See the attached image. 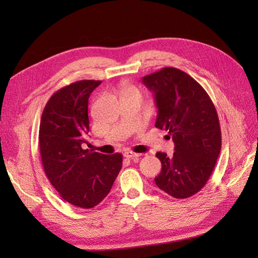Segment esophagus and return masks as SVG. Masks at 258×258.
I'll return each instance as SVG.
<instances>
[{
	"label": "esophagus",
	"instance_id": "obj_1",
	"mask_svg": "<svg viewBox=\"0 0 258 258\" xmlns=\"http://www.w3.org/2000/svg\"><path fill=\"white\" fill-rule=\"evenodd\" d=\"M124 156L126 157V158H138V157H140L141 156V154H139V153H134V152H132V151H126L125 153H124Z\"/></svg>",
	"mask_w": 258,
	"mask_h": 258
}]
</instances>
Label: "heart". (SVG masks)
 <instances>
[{
  "mask_svg": "<svg viewBox=\"0 0 258 258\" xmlns=\"http://www.w3.org/2000/svg\"><path fill=\"white\" fill-rule=\"evenodd\" d=\"M120 90H122L124 94H126V93H131V92H138V90H136L134 86L128 85L126 83H123L122 85H120Z\"/></svg>",
  "mask_w": 258,
  "mask_h": 258,
  "instance_id": "b5f03b06",
  "label": "heart"
}]
</instances>
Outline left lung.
I'll return each mask as SVG.
<instances>
[{"label":"left lung","mask_w":258,"mask_h":258,"mask_svg":"<svg viewBox=\"0 0 258 258\" xmlns=\"http://www.w3.org/2000/svg\"><path fill=\"white\" fill-rule=\"evenodd\" d=\"M154 93L155 126L168 131L174 154L156 153L162 171L157 187L175 199H187L204 187L222 146L220 120L205 90L183 71L164 68L142 79Z\"/></svg>","instance_id":"obj_1"}]
</instances>
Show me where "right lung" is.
I'll return each mask as SVG.
<instances>
[{
    "label": "right lung",
    "instance_id": "1",
    "mask_svg": "<svg viewBox=\"0 0 258 258\" xmlns=\"http://www.w3.org/2000/svg\"><path fill=\"white\" fill-rule=\"evenodd\" d=\"M102 83L84 80L58 90L42 113L38 143L43 167L63 200L92 208L105 199L122 168L123 156L84 150L90 132L89 97Z\"/></svg>",
    "mask_w": 258,
    "mask_h": 258
}]
</instances>
